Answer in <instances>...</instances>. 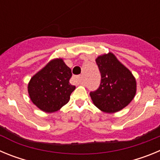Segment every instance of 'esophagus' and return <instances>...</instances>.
<instances>
[{"label":"esophagus","instance_id":"1","mask_svg":"<svg viewBox=\"0 0 160 160\" xmlns=\"http://www.w3.org/2000/svg\"><path fill=\"white\" fill-rule=\"evenodd\" d=\"M81 76H80V75H78V76H75V77H74V78H75V81L76 82H77L78 83V84H79V83H81Z\"/></svg>","mask_w":160,"mask_h":160}]
</instances>
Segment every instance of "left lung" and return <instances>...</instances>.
Wrapping results in <instances>:
<instances>
[{
	"instance_id": "1",
	"label": "left lung",
	"mask_w": 160,
	"mask_h": 160,
	"mask_svg": "<svg viewBox=\"0 0 160 160\" xmlns=\"http://www.w3.org/2000/svg\"><path fill=\"white\" fill-rule=\"evenodd\" d=\"M96 63L101 73V82L97 90L90 93L93 102L104 112L121 111L135 97V78L111 53L98 57Z\"/></svg>"
}]
</instances>
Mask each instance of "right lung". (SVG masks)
Segmentation results:
<instances>
[{"mask_svg":"<svg viewBox=\"0 0 160 160\" xmlns=\"http://www.w3.org/2000/svg\"><path fill=\"white\" fill-rule=\"evenodd\" d=\"M71 76L70 68L62 59L52 60L31 78L28 86L30 99L42 111H58L69 102L75 90L70 83Z\"/></svg>","mask_w":160,"mask_h":160,"instance_id":"1","label":"right lung"}]
</instances>
